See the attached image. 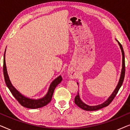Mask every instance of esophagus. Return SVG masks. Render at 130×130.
<instances>
[{"label":"esophagus","mask_w":130,"mask_h":130,"mask_svg":"<svg viewBox=\"0 0 130 130\" xmlns=\"http://www.w3.org/2000/svg\"><path fill=\"white\" fill-rule=\"evenodd\" d=\"M69 77L71 78V79H73V78H74V76H75V74H74V73H73L72 72H69Z\"/></svg>","instance_id":"obj_1"}]
</instances>
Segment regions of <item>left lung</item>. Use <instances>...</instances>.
Masks as SVG:
<instances>
[{
    "instance_id": "1",
    "label": "left lung",
    "mask_w": 130,
    "mask_h": 130,
    "mask_svg": "<svg viewBox=\"0 0 130 130\" xmlns=\"http://www.w3.org/2000/svg\"><path fill=\"white\" fill-rule=\"evenodd\" d=\"M116 41L118 42V43L120 45V47L121 48V50L122 52V69H121V75H120V80H119V82L118 83V85L116 87V88L115 89V90H113V92H112V93L111 94V96L108 98L107 99V100H106L104 103L102 104L98 105H95V106H90L86 104H85L84 102H83L81 100L79 96V92H78L77 95L76 96L75 98H74V103L80 107L82 109H83V110H85V111H96V110L100 109L101 108H103L104 107H106L109 105L112 101H113V99H114V98L115 97V96L118 93L119 89H120L121 86H122V83H123L124 79V76H125V56H124V52L123 50V48H122V46L121 44L118 40ZM77 83V85H79V83Z\"/></svg>"
}]
</instances>
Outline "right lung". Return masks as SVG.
<instances>
[{"label":"right lung","mask_w":130,"mask_h":130,"mask_svg":"<svg viewBox=\"0 0 130 130\" xmlns=\"http://www.w3.org/2000/svg\"><path fill=\"white\" fill-rule=\"evenodd\" d=\"M5 53H6V50L5 51L4 57H3V74H4L5 83H6V86H8L9 89L10 90V92L13 96L15 98V99L18 101L19 104L24 107L29 108V109H37V108L43 107L48 104L49 102H50L55 88L61 82L62 79H63L61 76H59L51 82L47 94L44 97L38 99L29 98L25 96L22 94H21L12 85L9 77L8 72H7L6 62H5Z\"/></svg>","instance_id":"1"}]
</instances>
